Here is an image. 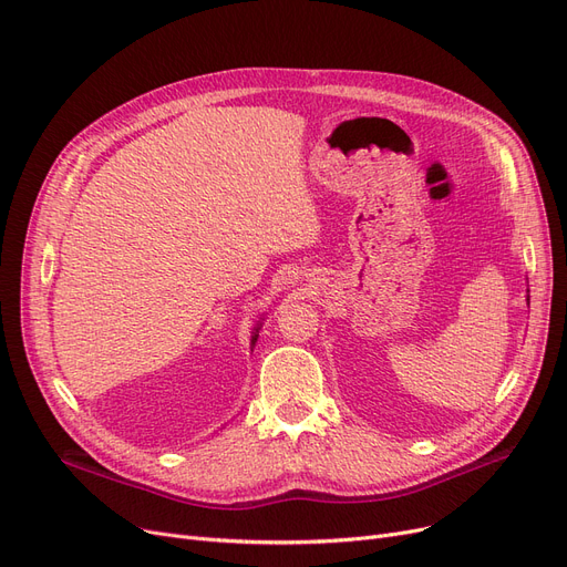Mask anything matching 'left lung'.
I'll use <instances>...</instances> for the list:
<instances>
[{
  "instance_id": "obj_1",
  "label": "left lung",
  "mask_w": 567,
  "mask_h": 567,
  "mask_svg": "<svg viewBox=\"0 0 567 567\" xmlns=\"http://www.w3.org/2000/svg\"><path fill=\"white\" fill-rule=\"evenodd\" d=\"M528 301H530V299H528V296H526V303H528Z\"/></svg>"
}]
</instances>
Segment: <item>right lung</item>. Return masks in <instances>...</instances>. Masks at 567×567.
Segmentation results:
<instances>
[{"instance_id": "right-lung-1", "label": "right lung", "mask_w": 567, "mask_h": 567, "mask_svg": "<svg viewBox=\"0 0 567 567\" xmlns=\"http://www.w3.org/2000/svg\"><path fill=\"white\" fill-rule=\"evenodd\" d=\"M261 323H264V317H259V321L252 326V336H250V351H252V347H255V342H257V338H259V329H261Z\"/></svg>"}]
</instances>
